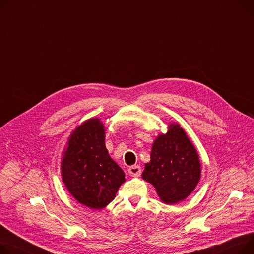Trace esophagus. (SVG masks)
<instances>
[{"label": "esophagus", "mask_w": 254, "mask_h": 254, "mask_svg": "<svg viewBox=\"0 0 254 254\" xmlns=\"http://www.w3.org/2000/svg\"><path fill=\"white\" fill-rule=\"evenodd\" d=\"M141 173H142V170L139 165H131L128 168V174L131 177H140Z\"/></svg>", "instance_id": "esophagus-1"}]
</instances>
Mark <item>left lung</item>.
Wrapping results in <instances>:
<instances>
[{
  "label": "left lung",
  "mask_w": 254,
  "mask_h": 254,
  "mask_svg": "<svg viewBox=\"0 0 254 254\" xmlns=\"http://www.w3.org/2000/svg\"><path fill=\"white\" fill-rule=\"evenodd\" d=\"M200 177L201 163L194 144L179 124H170L167 131L152 144L142 179L154 186L164 203L175 204L194 191Z\"/></svg>",
  "instance_id": "left-lung-1"
}]
</instances>
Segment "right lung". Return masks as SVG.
Instances as JSON below:
<instances>
[{
	"mask_svg": "<svg viewBox=\"0 0 254 254\" xmlns=\"http://www.w3.org/2000/svg\"><path fill=\"white\" fill-rule=\"evenodd\" d=\"M61 177L67 191L91 209L106 207L126 181V175L108 154L105 127L90 118L72 130L61 159Z\"/></svg>",
	"mask_w": 254,
	"mask_h": 254,
	"instance_id": "add662e5",
	"label": "right lung"
}]
</instances>
